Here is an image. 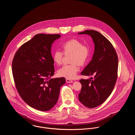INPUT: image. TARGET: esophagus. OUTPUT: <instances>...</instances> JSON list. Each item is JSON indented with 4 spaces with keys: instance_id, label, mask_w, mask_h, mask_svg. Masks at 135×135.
<instances>
[{
    "instance_id": "obj_1",
    "label": "esophagus",
    "mask_w": 135,
    "mask_h": 135,
    "mask_svg": "<svg viewBox=\"0 0 135 135\" xmlns=\"http://www.w3.org/2000/svg\"><path fill=\"white\" fill-rule=\"evenodd\" d=\"M66 82L68 83H73V80H71V79H66Z\"/></svg>"
}]
</instances>
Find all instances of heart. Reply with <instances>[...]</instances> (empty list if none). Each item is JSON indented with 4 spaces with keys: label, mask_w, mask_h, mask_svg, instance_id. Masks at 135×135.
Segmentation results:
<instances>
[{
    "label": "heart",
    "mask_w": 135,
    "mask_h": 135,
    "mask_svg": "<svg viewBox=\"0 0 135 135\" xmlns=\"http://www.w3.org/2000/svg\"><path fill=\"white\" fill-rule=\"evenodd\" d=\"M62 52L56 51L52 55L53 61L58 65L62 64L63 55H70L69 62L71 64L64 65L58 71L60 77L67 79L74 78L79 71V66H82L87 62L90 55V49L86 45L76 39L72 38L65 42L62 46Z\"/></svg>",
    "instance_id": "heart-1"
}]
</instances>
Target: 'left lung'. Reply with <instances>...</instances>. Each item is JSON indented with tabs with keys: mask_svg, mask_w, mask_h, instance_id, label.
I'll return each instance as SVG.
<instances>
[{
	"mask_svg": "<svg viewBox=\"0 0 135 135\" xmlns=\"http://www.w3.org/2000/svg\"><path fill=\"white\" fill-rule=\"evenodd\" d=\"M78 34L90 36L95 44L93 59L81 72L83 75L95 76L79 80L82 86L78 95L83 104L94 108L103 103L113 90L117 77L118 57L112 44L99 32L86 30Z\"/></svg>",
	"mask_w": 135,
	"mask_h": 135,
	"instance_id": "obj_1",
	"label": "left lung"
}]
</instances>
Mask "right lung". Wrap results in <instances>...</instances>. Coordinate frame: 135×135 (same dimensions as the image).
<instances>
[{"mask_svg": "<svg viewBox=\"0 0 135 135\" xmlns=\"http://www.w3.org/2000/svg\"><path fill=\"white\" fill-rule=\"evenodd\" d=\"M60 34H38L23 44L12 63L16 87L28 105L47 111L57 103L64 77L51 78L55 73L51 46Z\"/></svg>", "mask_w": 135, "mask_h": 135, "instance_id": "right-lung-1", "label": "right lung"}]
</instances>
